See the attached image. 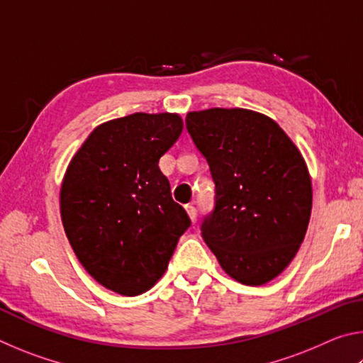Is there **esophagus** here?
<instances>
[{"instance_id":"obj_1","label":"esophagus","mask_w":363,"mask_h":363,"mask_svg":"<svg viewBox=\"0 0 363 363\" xmlns=\"http://www.w3.org/2000/svg\"><path fill=\"white\" fill-rule=\"evenodd\" d=\"M186 211H187V214H189L190 220H192V224H195V223H196V210H195V206L187 205V206H186Z\"/></svg>"}]
</instances>
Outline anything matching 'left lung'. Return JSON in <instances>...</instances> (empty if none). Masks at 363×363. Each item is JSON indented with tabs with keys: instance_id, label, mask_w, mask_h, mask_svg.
I'll return each mask as SVG.
<instances>
[{
	"instance_id": "1",
	"label": "left lung",
	"mask_w": 363,
	"mask_h": 363,
	"mask_svg": "<svg viewBox=\"0 0 363 363\" xmlns=\"http://www.w3.org/2000/svg\"><path fill=\"white\" fill-rule=\"evenodd\" d=\"M186 126L210 164L216 206L201 237L243 285L284 272L304 240L312 181L303 153L267 115L248 108L189 112Z\"/></svg>"
}]
</instances>
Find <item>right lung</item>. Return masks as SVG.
Here are the masks:
<instances>
[{
	"mask_svg": "<svg viewBox=\"0 0 363 363\" xmlns=\"http://www.w3.org/2000/svg\"><path fill=\"white\" fill-rule=\"evenodd\" d=\"M179 113L138 112L102 123L72 157L60 218L91 277L123 296L163 277L190 219L158 162L179 139Z\"/></svg>",
	"mask_w": 363,
	"mask_h": 363,
	"instance_id": "1",
	"label": "right lung"
}]
</instances>
